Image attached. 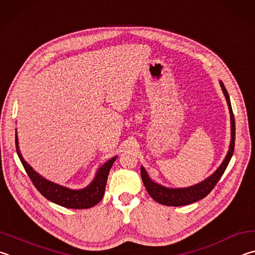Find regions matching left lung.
Here are the masks:
<instances>
[{"label":"left lung","mask_w":255,"mask_h":255,"mask_svg":"<svg viewBox=\"0 0 255 255\" xmlns=\"http://www.w3.org/2000/svg\"><path fill=\"white\" fill-rule=\"evenodd\" d=\"M220 84L222 91L224 93V96L226 98L231 114V143L224 161L222 162L221 166L217 168V170L214 172L213 175L206 178L204 181L199 182L197 185L186 187V188H168V187L159 185L157 182L151 180V178L149 177L148 172L145 171V169L143 167H141V177L142 181H143V184L145 186V189L151 197H152L157 203L167 205V206H184V205H189L195 202H198V200L205 198L209 193H211L214 187L216 186L218 180L221 179V177L226 170L227 166H229L230 160L234 152L235 145V120L233 111H232L229 93H227L223 82H220Z\"/></svg>","instance_id":"obj_1"}]
</instances>
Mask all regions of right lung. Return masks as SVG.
Here are the masks:
<instances>
[{"label":"right lung","instance_id":"1","mask_svg":"<svg viewBox=\"0 0 255 255\" xmlns=\"http://www.w3.org/2000/svg\"><path fill=\"white\" fill-rule=\"evenodd\" d=\"M15 145L16 153L19 155L26 173L30 177L31 181L33 182L35 188L40 191V194L52 203L60 205L62 207L73 209L91 208L101 202L105 193V186L107 177H109V172L116 158H112L109 161L103 164L97 170L95 178H94L93 181L87 187H85L83 189H69L67 187L57 185L55 182L47 180L46 178H43L38 172H35L32 167H30V164L24 161V159L22 157L19 150V142H17L16 134Z\"/></svg>","mask_w":255,"mask_h":255}]
</instances>
